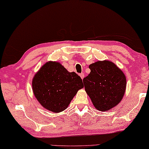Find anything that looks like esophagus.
<instances>
[{"instance_id": "1", "label": "esophagus", "mask_w": 149, "mask_h": 149, "mask_svg": "<svg viewBox=\"0 0 149 149\" xmlns=\"http://www.w3.org/2000/svg\"><path fill=\"white\" fill-rule=\"evenodd\" d=\"M80 77L81 78H82V79L83 80L84 78V73H80Z\"/></svg>"}]
</instances>
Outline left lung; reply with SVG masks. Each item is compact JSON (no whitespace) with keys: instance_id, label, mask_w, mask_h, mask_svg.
<instances>
[{"instance_id":"1","label":"left lung","mask_w":149,"mask_h":149,"mask_svg":"<svg viewBox=\"0 0 149 149\" xmlns=\"http://www.w3.org/2000/svg\"><path fill=\"white\" fill-rule=\"evenodd\" d=\"M90 73L83 79L85 90L98 110H109L124 96L127 80L123 71L109 61L89 65Z\"/></svg>"}]
</instances>
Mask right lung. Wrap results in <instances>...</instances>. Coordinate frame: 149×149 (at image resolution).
Here are the masks:
<instances>
[{
    "label": "right lung",
    "mask_w": 149,
    "mask_h": 149,
    "mask_svg": "<svg viewBox=\"0 0 149 149\" xmlns=\"http://www.w3.org/2000/svg\"><path fill=\"white\" fill-rule=\"evenodd\" d=\"M82 88L80 76L67 71L55 61H49L42 66L32 80L33 94L39 102L45 109L56 113L65 110Z\"/></svg>",
    "instance_id": "add662e5"
}]
</instances>
